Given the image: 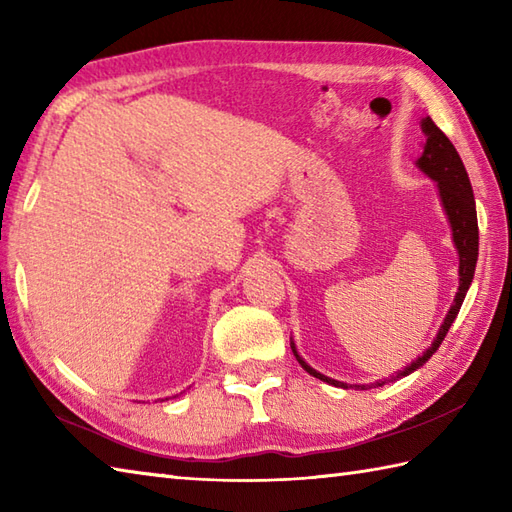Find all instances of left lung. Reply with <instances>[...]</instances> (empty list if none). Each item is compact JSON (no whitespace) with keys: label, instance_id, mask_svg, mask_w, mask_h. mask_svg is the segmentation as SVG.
Here are the masks:
<instances>
[{"label":"left lung","instance_id":"obj_1","mask_svg":"<svg viewBox=\"0 0 512 512\" xmlns=\"http://www.w3.org/2000/svg\"><path fill=\"white\" fill-rule=\"evenodd\" d=\"M422 132L427 136V143H424V151L422 156L418 158L416 165L427 173L429 178H433L438 182V189H440V198H442V206L444 211L449 215V222L453 228V242L455 248H458V255H460V288L455 292V299H453V306L447 314V319H444L442 328L438 332L436 339H433L431 347L422 356H418V361H413L409 367H405V372H398L396 378L400 376H407L411 374L413 369H418L422 363H427L429 358L433 356V352L438 350L442 345L444 336H447L451 323L458 317V312L462 308V301L466 297V290H469L471 281H473V273H475V264H477V244H480V237H477V213H475V198H473V189H471V182L469 176H466V169L462 165V158L458 151H455L451 140L444 136L442 129L431 121L427 116L422 121ZM292 352H295L299 365L306 369V372L314 378H321L325 383H330L334 387H352V385H345L339 383V380H332L328 376L319 374L317 369H312L303 358L297 354L295 350V343H292ZM394 378V380H396ZM389 383V380H378L376 387ZM356 387H369V385H356Z\"/></svg>","mask_w":512,"mask_h":512}]
</instances>
